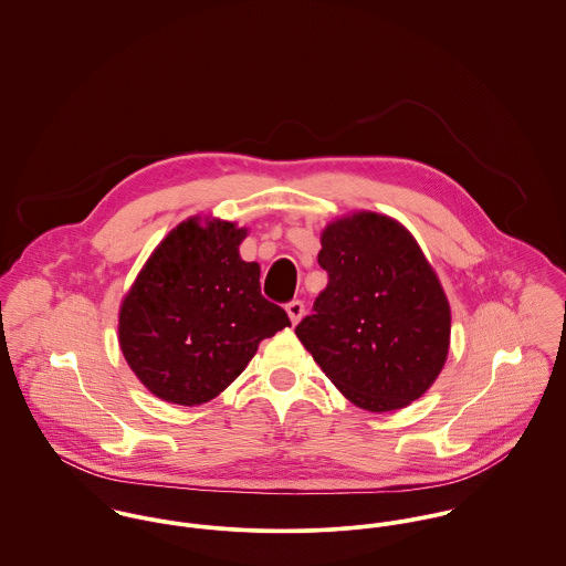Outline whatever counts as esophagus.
<instances>
[{"instance_id": "1", "label": "esophagus", "mask_w": 566, "mask_h": 566, "mask_svg": "<svg viewBox=\"0 0 566 566\" xmlns=\"http://www.w3.org/2000/svg\"><path fill=\"white\" fill-rule=\"evenodd\" d=\"M286 313H289L291 323H293V325H297V323L302 321L304 313H306V308H304V304H302L300 300H293L291 304H286Z\"/></svg>"}]
</instances>
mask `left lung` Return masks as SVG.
Instances as JSON below:
<instances>
[{
  "label": "left lung",
  "mask_w": 566,
  "mask_h": 566,
  "mask_svg": "<svg viewBox=\"0 0 566 566\" xmlns=\"http://www.w3.org/2000/svg\"><path fill=\"white\" fill-rule=\"evenodd\" d=\"M329 282L295 334L358 408L392 412L437 381L451 343V308L417 239L388 214L356 210L321 232Z\"/></svg>",
  "instance_id": "obj_1"
}]
</instances>
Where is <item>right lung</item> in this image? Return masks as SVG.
<instances>
[{
  "mask_svg": "<svg viewBox=\"0 0 566 566\" xmlns=\"http://www.w3.org/2000/svg\"><path fill=\"white\" fill-rule=\"evenodd\" d=\"M250 230L195 214L149 253L119 306V347L167 403L201 406L250 365L260 340L291 325L260 295V264L241 258Z\"/></svg>",
  "mask_w": 566,
  "mask_h": 566,
  "instance_id": "right-lung-1",
  "label": "right lung"
}]
</instances>
